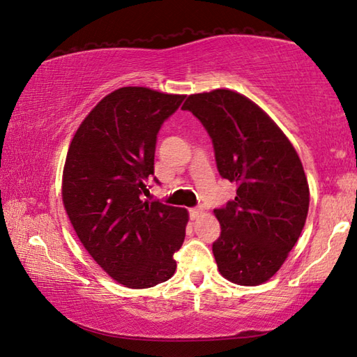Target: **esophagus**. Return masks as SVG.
Returning <instances> with one entry per match:
<instances>
[{
  "label": "esophagus",
  "mask_w": 357,
  "mask_h": 357,
  "mask_svg": "<svg viewBox=\"0 0 357 357\" xmlns=\"http://www.w3.org/2000/svg\"><path fill=\"white\" fill-rule=\"evenodd\" d=\"M202 214V208H191L190 210V218L191 219H197Z\"/></svg>",
  "instance_id": "esophagus-1"
}]
</instances>
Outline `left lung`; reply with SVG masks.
I'll return each instance as SVG.
<instances>
[{
    "mask_svg": "<svg viewBox=\"0 0 357 357\" xmlns=\"http://www.w3.org/2000/svg\"><path fill=\"white\" fill-rule=\"evenodd\" d=\"M181 109L210 135L220 177L238 185L234 200L214 210L220 224L213 242L219 272L241 286L264 283L283 266L305 227L303 165L280 127L239 93L191 95Z\"/></svg>",
    "mask_w": 357,
    "mask_h": 357,
    "instance_id": "1",
    "label": "left lung"
}]
</instances>
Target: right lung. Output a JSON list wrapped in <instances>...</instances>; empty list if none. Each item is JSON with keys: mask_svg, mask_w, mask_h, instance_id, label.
Here are the masks:
<instances>
[{"mask_svg": "<svg viewBox=\"0 0 357 357\" xmlns=\"http://www.w3.org/2000/svg\"><path fill=\"white\" fill-rule=\"evenodd\" d=\"M183 99L144 86L115 90L82 121L66 155V214L85 250L126 287H153L176 272L188 211L141 194L153 176L161 126Z\"/></svg>", "mask_w": 357, "mask_h": 357, "instance_id": "right-lung-1", "label": "right lung"}]
</instances>
